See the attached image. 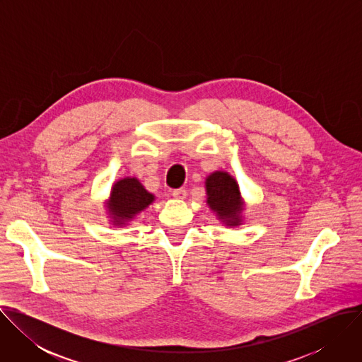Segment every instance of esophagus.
Listing matches in <instances>:
<instances>
[{"instance_id": "34e87169", "label": "esophagus", "mask_w": 362, "mask_h": 362, "mask_svg": "<svg viewBox=\"0 0 362 362\" xmlns=\"http://www.w3.org/2000/svg\"><path fill=\"white\" fill-rule=\"evenodd\" d=\"M172 196L177 200H183L187 196V192L185 189H176V190L172 192Z\"/></svg>"}]
</instances>
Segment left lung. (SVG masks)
I'll return each instance as SVG.
<instances>
[{
  "mask_svg": "<svg viewBox=\"0 0 362 362\" xmlns=\"http://www.w3.org/2000/svg\"><path fill=\"white\" fill-rule=\"evenodd\" d=\"M206 203L216 218L228 228L240 226L243 222L245 202L240 196L239 185L228 172L218 170L204 180Z\"/></svg>",
  "mask_w": 362,
  "mask_h": 362,
  "instance_id": "1",
  "label": "left lung"
}]
</instances>
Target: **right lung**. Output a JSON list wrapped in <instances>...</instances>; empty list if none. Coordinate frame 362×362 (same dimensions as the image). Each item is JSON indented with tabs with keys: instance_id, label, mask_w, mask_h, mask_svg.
Masks as SVG:
<instances>
[{
	"instance_id": "add662e5",
	"label": "right lung",
	"mask_w": 362,
	"mask_h": 362,
	"mask_svg": "<svg viewBox=\"0 0 362 362\" xmlns=\"http://www.w3.org/2000/svg\"><path fill=\"white\" fill-rule=\"evenodd\" d=\"M154 194L148 193L136 177H123L113 183L110 196L106 200L107 215L113 226L122 228L132 222L139 214L154 202Z\"/></svg>"
}]
</instances>
